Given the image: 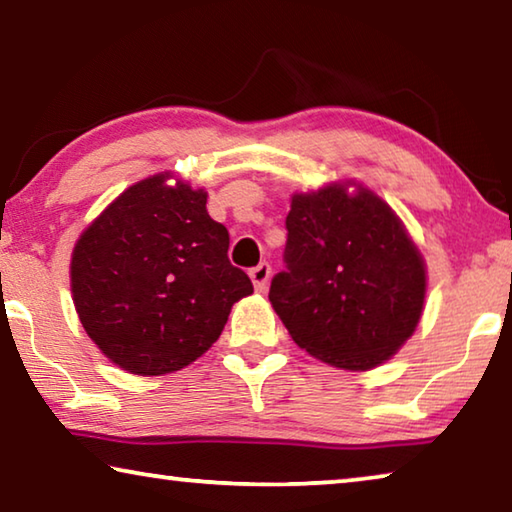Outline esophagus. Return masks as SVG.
Returning <instances> with one entry per match:
<instances>
[{"instance_id":"esophagus-1","label":"esophagus","mask_w":512,"mask_h":512,"mask_svg":"<svg viewBox=\"0 0 512 512\" xmlns=\"http://www.w3.org/2000/svg\"><path fill=\"white\" fill-rule=\"evenodd\" d=\"M268 277H271V264L268 262H259L255 268H250V280H253L257 291L266 289Z\"/></svg>"}]
</instances>
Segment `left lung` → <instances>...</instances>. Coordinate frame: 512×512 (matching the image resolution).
Here are the masks:
<instances>
[{
	"label": "left lung",
	"mask_w": 512,
	"mask_h": 512,
	"mask_svg": "<svg viewBox=\"0 0 512 512\" xmlns=\"http://www.w3.org/2000/svg\"><path fill=\"white\" fill-rule=\"evenodd\" d=\"M334 183L293 194L284 268L268 300L291 339L343 370L393 357L420 323L427 271L388 203Z\"/></svg>",
	"instance_id": "8db88e82"
}]
</instances>
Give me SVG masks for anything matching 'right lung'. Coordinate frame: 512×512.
<instances>
[{"label":"right lung","mask_w":512,"mask_h":512,"mask_svg":"<svg viewBox=\"0 0 512 512\" xmlns=\"http://www.w3.org/2000/svg\"><path fill=\"white\" fill-rule=\"evenodd\" d=\"M169 173L117 196L76 241V314L106 357L133 375H167L219 339L253 282L228 259L230 235L207 214V192Z\"/></svg>","instance_id":"obj_1"}]
</instances>
